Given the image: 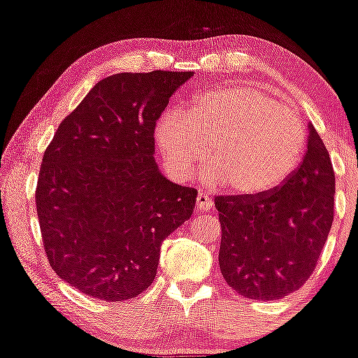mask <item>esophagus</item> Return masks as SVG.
<instances>
[{
  "label": "esophagus",
  "mask_w": 358,
  "mask_h": 358,
  "mask_svg": "<svg viewBox=\"0 0 358 358\" xmlns=\"http://www.w3.org/2000/svg\"><path fill=\"white\" fill-rule=\"evenodd\" d=\"M213 206V201L210 200V196L206 195V193L200 192L196 196V208L200 210V212H206V210H210Z\"/></svg>",
  "instance_id": "esophagus-1"
}]
</instances>
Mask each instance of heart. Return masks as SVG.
<instances>
[{
    "label": "heart",
    "instance_id": "1",
    "mask_svg": "<svg viewBox=\"0 0 358 358\" xmlns=\"http://www.w3.org/2000/svg\"><path fill=\"white\" fill-rule=\"evenodd\" d=\"M155 140L178 180L196 175L212 150L206 183L230 185L234 195L250 198L275 190L294 173L307 131L295 110L257 86L236 85L205 93L190 118L166 108L155 124Z\"/></svg>",
    "mask_w": 358,
    "mask_h": 358
}]
</instances>
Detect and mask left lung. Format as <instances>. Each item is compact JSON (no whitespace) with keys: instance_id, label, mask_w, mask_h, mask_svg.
<instances>
[{"instance_id":"left-lung-1","label":"left lung","mask_w":358,"mask_h":358,"mask_svg":"<svg viewBox=\"0 0 358 358\" xmlns=\"http://www.w3.org/2000/svg\"><path fill=\"white\" fill-rule=\"evenodd\" d=\"M335 173L308 124L303 162L282 187L258 196H215L222 225L218 262L225 282L252 300H278L315 270L334 222Z\"/></svg>"}]
</instances>
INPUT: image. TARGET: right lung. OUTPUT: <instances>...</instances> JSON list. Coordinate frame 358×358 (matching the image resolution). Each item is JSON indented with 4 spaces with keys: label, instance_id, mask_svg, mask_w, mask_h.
Here are the masks:
<instances>
[{
    "label": "right lung",
    "instance_id": "right-lung-1",
    "mask_svg": "<svg viewBox=\"0 0 358 358\" xmlns=\"http://www.w3.org/2000/svg\"><path fill=\"white\" fill-rule=\"evenodd\" d=\"M192 71L98 81L46 148L36 212L51 268L81 294L123 302L157 275L163 240L192 217L196 190L155 162V124Z\"/></svg>",
    "mask_w": 358,
    "mask_h": 358
}]
</instances>
